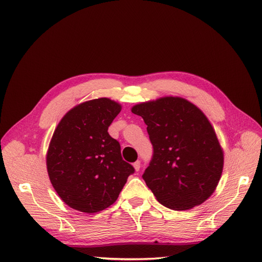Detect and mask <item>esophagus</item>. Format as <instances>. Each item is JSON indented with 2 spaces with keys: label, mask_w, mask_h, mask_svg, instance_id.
Returning <instances> with one entry per match:
<instances>
[{
  "label": "esophagus",
  "mask_w": 262,
  "mask_h": 262,
  "mask_svg": "<svg viewBox=\"0 0 262 262\" xmlns=\"http://www.w3.org/2000/svg\"><path fill=\"white\" fill-rule=\"evenodd\" d=\"M133 165H134V168H135L136 171H140V169H141V162H140V161H136V162L133 164Z\"/></svg>",
  "instance_id": "34e87169"
}]
</instances>
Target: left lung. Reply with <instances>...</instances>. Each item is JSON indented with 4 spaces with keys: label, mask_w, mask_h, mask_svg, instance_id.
Masks as SVG:
<instances>
[{
    "label": "left lung",
    "mask_w": 262,
    "mask_h": 262,
    "mask_svg": "<svg viewBox=\"0 0 262 262\" xmlns=\"http://www.w3.org/2000/svg\"><path fill=\"white\" fill-rule=\"evenodd\" d=\"M132 113L147 125L153 157L143 179L158 202L173 210L203 204L215 191L224 164L207 117L179 97L136 104Z\"/></svg>",
    "instance_id": "left-lung-1"
}]
</instances>
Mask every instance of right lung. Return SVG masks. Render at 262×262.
<instances>
[{"label": "right lung", "instance_id": "obj_1", "mask_svg": "<svg viewBox=\"0 0 262 262\" xmlns=\"http://www.w3.org/2000/svg\"><path fill=\"white\" fill-rule=\"evenodd\" d=\"M121 105L108 98L77 104L66 114L49 143L46 163L58 196L71 208L93 214L118 198L133 165L122 160L108 128Z\"/></svg>", "mask_w": 262, "mask_h": 262}]
</instances>
